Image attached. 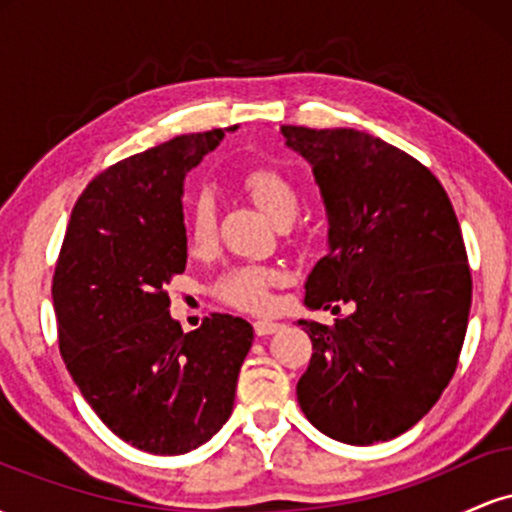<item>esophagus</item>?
Returning <instances> with one entry per match:
<instances>
[{"mask_svg": "<svg viewBox=\"0 0 512 512\" xmlns=\"http://www.w3.org/2000/svg\"><path fill=\"white\" fill-rule=\"evenodd\" d=\"M281 327V322H274V320H257L255 322V332L257 337H267V334H274L276 330Z\"/></svg>", "mask_w": 512, "mask_h": 512, "instance_id": "esophagus-1", "label": "esophagus"}]
</instances>
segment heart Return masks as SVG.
Returning a JSON list of instances; mask_svg holds the SVG:
<instances>
[{
  "label": "heart",
  "mask_w": 512,
  "mask_h": 512,
  "mask_svg": "<svg viewBox=\"0 0 512 512\" xmlns=\"http://www.w3.org/2000/svg\"><path fill=\"white\" fill-rule=\"evenodd\" d=\"M245 192L260 204V209L269 219L276 221L281 216L296 214L298 190L286 173L276 168H255L243 175ZM187 240L192 250H202L211 245L216 233V199L211 192H199L187 209ZM284 276L276 269L257 267V264H243L231 269L219 279V296L226 303L243 310H264L272 305V289L281 284Z\"/></svg>",
  "instance_id": "obj_1"
}]
</instances>
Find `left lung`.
<instances>
[{
  "label": "left lung",
  "mask_w": 512,
  "mask_h": 512,
  "mask_svg": "<svg viewBox=\"0 0 512 512\" xmlns=\"http://www.w3.org/2000/svg\"><path fill=\"white\" fill-rule=\"evenodd\" d=\"M313 168L330 216V252L305 281L298 320L313 358L296 385L317 431L349 445L397 438L428 414L457 368L472 303L460 223L416 158L358 129L281 127Z\"/></svg>",
  "instance_id": "obj_1"
}]
</instances>
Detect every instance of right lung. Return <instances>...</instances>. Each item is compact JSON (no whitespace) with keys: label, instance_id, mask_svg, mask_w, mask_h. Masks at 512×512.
<instances>
[{"label":"right lung","instance_id":"1","mask_svg":"<svg viewBox=\"0 0 512 512\" xmlns=\"http://www.w3.org/2000/svg\"><path fill=\"white\" fill-rule=\"evenodd\" d=\"M226 132L182 134L88 182L52 279L60 351L81 397L117 438L154 455H182L221 431L255 339L243 317L214 313L182 332L168 310L166 286L187 264L185 175Z\"/></svg>","mask_w":512,"mask_h":512}]
</instances>
